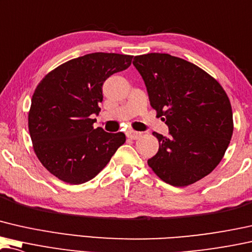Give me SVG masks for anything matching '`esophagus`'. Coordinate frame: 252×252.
I'll return each mask as SVG.
<instances>
[{
    "instance_id": "34e87169",
    "label": "esophagus",
    "mask_w": 252,
    "mask_h": 252,
    "mask_svg": "<svg viewBox=\"0 0 252 252\" xmlns=\"http://www.w3.org/2000/svg\"><path fill=\"white\" fill-rule=\"evenodd\" d=\"M141 135H142L141 132H136V130H133V129H128L126 132V136L128 138H132V140H137Z\"/></svg>"
}]
</instances>
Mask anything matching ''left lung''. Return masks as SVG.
Wrapping results in <instances>:
<instances>
[{
    "mask_svg": "<svg viewBox=\"0 0 252 252\" xmlns=\"http://www.w3.org/2000/svg\"><path fill=\"white\" fill-rule=\"evenodd\" d=\"M133 64L170 134L153 132L159 150L149 166L173 187L195 183L216 168L231 141L233 114L225 91L198 65L167 53L137 56Z\"/></svg>",
    "mask_w": 252,
    "mask_h": 252,
    "instance_id": "8db88e82",
    "label": "left lung"
}]
</instances>
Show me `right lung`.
Wrapping results in <instances>:
<instances>
[{
	"mask_svg": "<svg viewBox=\"0 0 252 252\" xmlns=\"http://www.w3.org/2000/svg\"><path fill=\"white\" fill-rule=\"evenodd\" d=\"M132 56L95 52L49 72L32 94L28 128L34 151L51 174L69 184L96 176L125 143V134L94 128L105 79L127 69Z\"/></svg>",
	"mask_w": 252,
	"mask_h": 252,
	"instance_id": "right-lung-1",
	"label": "right lung"
}]
</instances>
